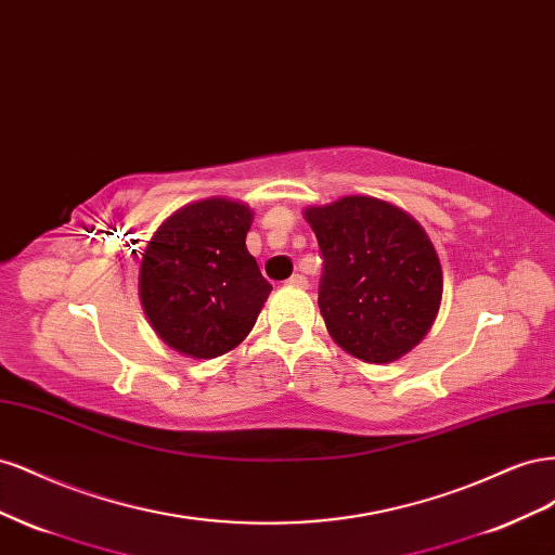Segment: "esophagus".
Instances as JSON below:
<instances>
[{"instance_id": "obj_1", "label": "esophagus", "mask_w": 555, "mask_h": 555, "mask_svg": "<svg viewBox=\"0 0 555 555\" xmlns=\"http://www.w3.org/2000/svg\"><path fill=\"white\" fill-rule=\"evenodd\" d=\"M287 284H289V287H300V289H304V287H308V278L306 275H292L289 280H287Z\"/></svg>"}]
</instances>
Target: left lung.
I'll list each match as a JSON object with an SVG mask.
<instances>
[{"label":"left lung","mask_w":555,"mask_h":555,"mask_svg":"<svg viewBox=\"0 0 555 555\" xmlns=\"http://www.w3.org/2000/svg\"><path fill=\"white\" fill-rule=\"evenodd\" d=\"M324 257L319 310L351 357L391 363L424 340L442 300V266L416 220L373 196L306 208Z\"/></svg>","instance_id":"1"}]
</instances>
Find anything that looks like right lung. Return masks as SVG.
Wrapping results in <instances>:
<instances>
[{
	"label": "right lung",
	"mask_w": 555,
	"mask_h": 555,
	"mask_svg": "<svg viewBox=\"0 0 555 555\" xmlns=\"http://www.w3.org/2000/svg\"><path fill=\"white\" fill-rule=\"evenodd\" d=\"M251 210L204 198L176 210L150 238L139 294L159 338L192 359H215L255 326L271 284L245 247Z\"/></svg>",
	"instance_id": "right-lung-1"
}]
</instances>
